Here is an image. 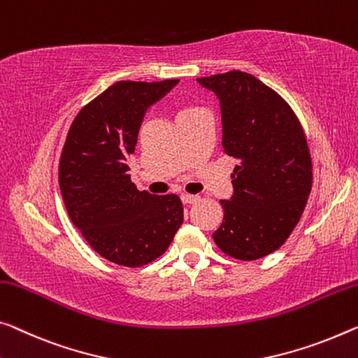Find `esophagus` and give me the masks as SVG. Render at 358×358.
<instances>
[{
	"label": "esophagus",
	"mask_w": 358,
	"mask_h": 358,
	"mask_svg": "<svg viewBox=\"0 0 358 358\" xmlns=\"http://www.w3.org/2000/svg\"><path fill=\"white\" fill-rule=\"evenodd\" d=\"M180 200H182V203H185V205H192V203H196L198 200H200V196H198V195L184 194L182 196H180Z\"/></svg>",
	"instance_id": "1"
}]
</instances>
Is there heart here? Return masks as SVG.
<instances>
[{
  "label": "heart",
  "instance_id": "heart-1",
  "mask_svg": "<svg viewBox=\"0 0 358 358\" xmlns=\"http://www.w3.org/2000/svg\"><path fill=\"white\" fill-rule=\"evenodd\" d=\"M184 110H189V108H184Z\"/></svg>",
  "mask_w": 358,
  "mask_h": 358
}]
</instances>
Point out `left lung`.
Returning a JSON list of instances; mask_svg holds the SVG:
<instances>
[{
    "instance_id": "1",
    "label": "left lung",
    "mask_w": 358,
    "mask_h": 358,
    "mask_svg": "<svg viewBox=\"0 0 358 358\" xmlns=\"http://www.w3.org/2000/svg\"><path fill=\"white\" fill-rule=\"evenodd\" d=\"M196 81L217 97L222 147L238 160L213 238L235 259H259L287 241L310 194L304 131L288 103L250 73L232 70Z\"/></svg>"
}]
</instances>
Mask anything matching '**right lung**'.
Instances as JSON below:
<instances>
[{"mask_svg": "<svg viewBox=\"0 0 358 358\" xmlns=\"http://www.w3.org/2000/svg\"><path fill=\"white\" fill-rule=\"evenodd\" d=\"M179 80L118 81L81 108L59 164L71 222L106 259L139 267L162 256L184 222L178 195H152L131 182L128 158L153 103Z\"/></svg>", "mask_w": 358, "mask_h": 358, "instance_id": "right-lung-1", "label": "right lung"}]
</instances>
